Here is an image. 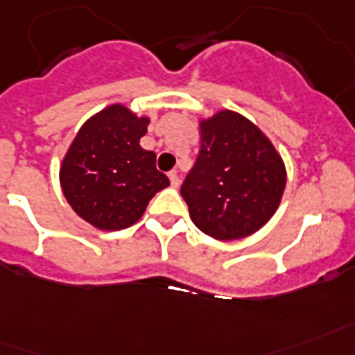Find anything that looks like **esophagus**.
Here are the masks:
<instances>
[{"label":"esophagus","instance_id":"1","mask_svg":"<svg viewBox=\"0 0 355 355\" xmlns=\"http://www.w3.org/2000/svg\"><path fill=\"white\" fill-rule=\"evenodd\" d=\"M168 178H171V184L172 187H180V174H178V172H171V174H168Z\"/></svg>","mask_w":355,"mask_h":355}]
</instances>
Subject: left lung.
<instances>
[{"label":"left lung","mask_w":355,"mask_h":355,"mask_svg":"<svg viewBox=\"0 0 355 355\" xmlns=\"http://www.w3.org/2000/svg\"><path fill=\"white\" fill-rule=\"evenodd\" d=\"M201 148L181 184L190 219L219 241L257 232L276 214L286 184L285 163L272 141L234 110L199 123Z\"/></svg>","instance_id":"obj_1"}]
</instances>
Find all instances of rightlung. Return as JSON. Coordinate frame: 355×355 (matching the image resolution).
Here are the masks:
<instances>
[{"label": "right lung", "instance_id": "right-lung-1", "mask_svg": "<svg viewBox=\"0 0 355 355\" xmlns=\"http://www.w3.org/2000/svg\"><path fill=\"white\" fill-rule=\"evenodd\" d=\"M148 123L125 105H110L83 123L63 157V196L99 230L137 223L156 192L171 184L156 168V154L139 145Z\"/></svg>", "mask_w": 355, "mask_h": 355}]
</instances>
